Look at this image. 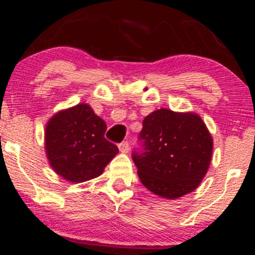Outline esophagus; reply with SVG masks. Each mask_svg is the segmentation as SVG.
Here are the masks:
<instances>
[{
	"mask_svg": "<svg viewBox=\"0 0 255 255\" xmlns=\"http://www.w3.org/2000/svg\"><path fill=\"white\" fill-rule=\"evenodd\" d=\"M119 148L120 151L124 152V153H127L128 151H129V144H128V141H122L119 144Z\"/></svg>",
	"mask_w": 255,
	"mask_h": 255,
	"instance_id": "esophagus-1",
	"label": "esophagus"
}]
</instances>
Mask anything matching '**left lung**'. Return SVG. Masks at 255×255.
Here are the masks:
<instances>
[{
  "mask_svg": "<svg viewBox=\"0 0 255 255\" xmlns=\"http://www.w3.org/2000/svg\"><path fill=\"white\" fill-rule=\"evenodd\" d=\"M131 152L140 181L154 194L177 199L200 184L212 156V137L195 114L159 109L146 116Z\"/></svg>",
  "mask_w": 255,
  "mask_h": 255,
  "instance_id": "1",
  "label": "left lung"
}]
</instances>
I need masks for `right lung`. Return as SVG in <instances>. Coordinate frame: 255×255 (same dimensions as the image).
Returning <instances> with one entry per match:
<instances>
[{"label": "right lung", "mask_w": 255, "mask_h": 255, "mask_svg": "<svg viewBox=\"0 0 255 255\" xmlns=\"http://www.w3.org/2000/svg\"><path fill=\"white\" fill-rule=\"evenodd\" d=\"M105 122L87 104L56 114L45 129V150L52 169L69 182L99 176L119 153L118 146L105 139Z\"/></svg>", "instance_id": "1"}]
</instances>
